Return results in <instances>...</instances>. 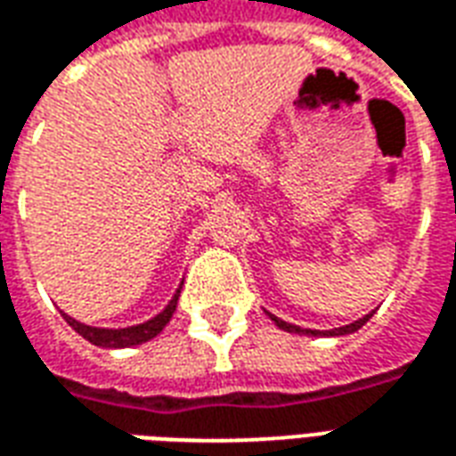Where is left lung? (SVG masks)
Wrapping results in <instances>:
<instances>
[{"mask_svg":"<svg viewBox=\"0 0 456 456\" xmlns=\"http://www.w3.org/2000/svg\"><path fill=\"white\" fill-rule=\"evenodd\" d=\"M373 313L376 310H371L369 315L359 317V320H354V322H349V325H342V327H335V330H305V327H297V325H290V322H286V320H281V317L271 315L268 313V317L276 322V327H281L283 332H293V335H307V337H342V335H352V332H356V330H362L369 320L373 317Z\"/></svg>","mask_w":456,"mask_h":456,"instance_id":"8db88e82","label":"left lung"}]
</instances>
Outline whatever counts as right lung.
Instances as JSON below:
<instances>
[{
	"label": "right lung",
	"mask_w": 456,
	"mask_h": 456,
	"mask_svg": "<svg viewBox=\"0 0 456 456\" xmlns=\"http://www.w3.org/2000/svg\"><path fill=\"white\" fill-rule=\"evenodd\" d=\"M183 288V283H180ZM180 288L173 293V297L168 300V305L160 310L159 315H153L146 322H141V325H131V327H119V330H112V327H93V325H85V322H77L75 317L63 315V320L68 325L73 327L77 335L87 339L94 346H102V349H126V346H136V344H143L153 339L156 335H160V330L168 325L170 317L175 313V307H178V297H180Z\"/></svg>",
	"instance_id": "add662e5"
}]
</instances>
